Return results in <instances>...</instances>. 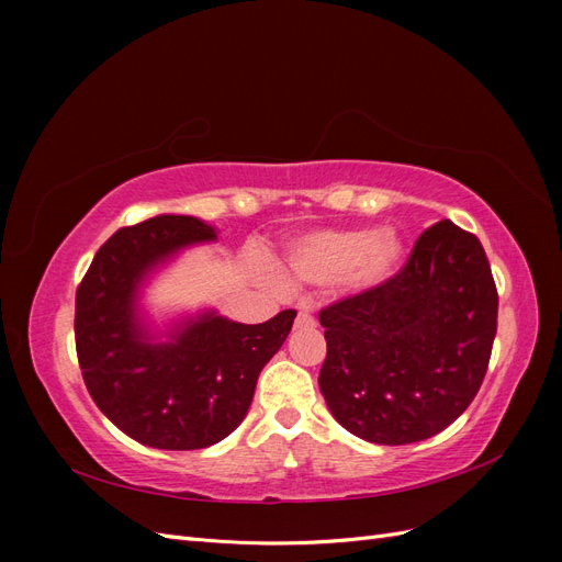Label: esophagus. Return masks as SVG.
Returning <instances> with one entry per match:
<instances>
[{
    "mask_svg": "<svg viewBox=\"0 0 562 562\" xmlns=\"http://www.w3.org/2000/svg\"><path fill=\"white\" fill-rule=\"evenodd\" d=\"M314 326H316V318L307 310H300L295 318V328H314Z\"/></svg>",
    "mask_w": 562,
    "mask_h": 562,
    "instance_id": "esophagus-1",
    "label": "esophagus"
}]
</instances>
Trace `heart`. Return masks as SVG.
<instances>
[{"instance_id":"obj_1","label":"heart","mask_w":562,"mask_h":562,"mask_svg":"<svg viewBox=\"0 0 562 562\" xmlns=\"http://www.w3.org/2000/svg\"><path fill=\"white\" fill-rule=\"evenodd\" d=\"M403 244L391 229H318L295 239L285 250V274L304 285L349 281L375 288L394 274Z\"/></svg>"}]
</instances>
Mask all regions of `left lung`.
<instances>
[{"label": "left lung", "mask_w": 562, "mask_h": 562, "mask_svg": "<svg viewBox=\"0 0 562 562\" xmlns=\"http://www.w3.org/2000/svg\"><path fill=\"white\" fill-rule=\"evenodd\" d=\"M499 295L475 234L440 220L382 285L318 312L328 353L321 394L370 443L431 438L479 394L497 335Z\"/></svg>", "instance_id": "left-lung-1"}]
</instances>
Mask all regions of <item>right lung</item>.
I'll return each instance as SVG.
<instances>
[{"label": "right lung", "instance_id": "right-lung-1", "mask_svg": "<svg viewBox=\"0 0 562 562\" xmlns=\"http://www.w3.org/2000/svg\"><path fill=\"white\" fill-rule=\"evenodd\" d=\"M190 215H157L116 229L77 288L75 342L81 378L105 417L138 443L199 450L244 422L260 370L285 342L295 310L258 326L203 314L151 345L135 318V291L176 250L213 241Z\"/></svg>", "mask_w": 562, "mask_h": 562}]
</instances>
